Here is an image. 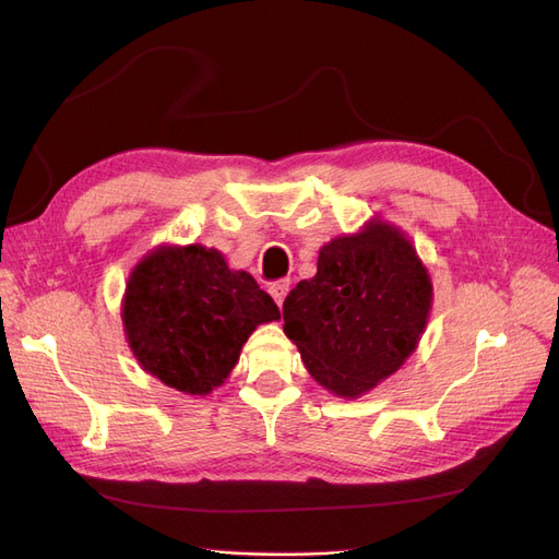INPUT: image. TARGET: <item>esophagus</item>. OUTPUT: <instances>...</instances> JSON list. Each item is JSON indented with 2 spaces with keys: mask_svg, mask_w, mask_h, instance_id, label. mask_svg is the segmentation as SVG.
<instances>
[{
  "mask_svg": "<svg viewBox=\"0 0 559 559\" xmlns=\"http://www.w3.org/2000/svg\"><path fill=\"white\" fill-rule=\"evenodd\" d=\"M289 284H292L289 280H277V282L270 284V296L275 298L277 306H282L284 298H286V294H289Z\"/></svg>",
  "mask_w": 559,
  "mask_h": 559,
  "instance_id": "obj_1",
  "label": "esophagus"
}]
</instances>
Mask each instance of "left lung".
<instances>
[{"mask_svg":"<svg viewBox=\"0 0 559 559\" xmlns=\"http://www.w3.org/2000/svg\"><path fill=\"white\" fill-rule=\"evenodd\" d=\"M431 310V282L413 245L370 224L319 251L317 275L284 298V333L310 376L354 399L411 357Z\"/></svg>","mask_w":559,"mask_h":559,"instance_id":"left-lung-1","label":"left lung"}]
</instances>
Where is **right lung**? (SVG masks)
<instances>
[{"instance_id":"1","label":"right lung","mask_w":559,"mask_h":559,"mask_svg":"<svg viewBox=\"0 0 559 559\" xmlns=\"http://www.w3.org/2000/svg\"><path fill=\"white\" fill-rule=\"evenodd\" d=\"M280 308L245 270L200 245L163 247L132 270L123 324L134 357L167 386L210 394L259 324Z\"/></svg>"}]
</instances>
